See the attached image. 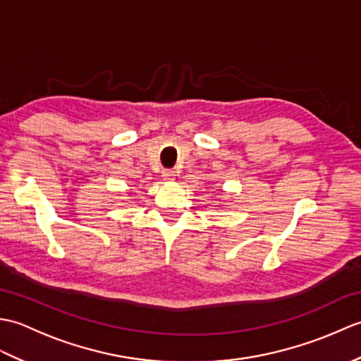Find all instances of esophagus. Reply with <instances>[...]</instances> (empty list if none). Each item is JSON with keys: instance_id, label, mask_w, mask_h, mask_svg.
<instances>
[{"instance_id": "34e87169", "label": "esophagus", "mask_w": 361, "mask_h": 361, "mask_svg": "<svg viewBox=\"0 0 361 361\" xmlns=\"http://www.w3.org/2000/svg\"><path fill=\"white\" fill-rule=\"evenodd\" d=\"M161 176H163L164 181H172L175 178V172L171 171V169H166V171H163V175Z\"/></svg>"}]
</instances>
